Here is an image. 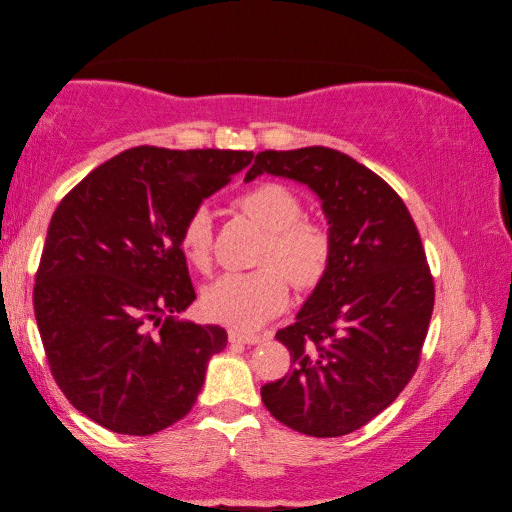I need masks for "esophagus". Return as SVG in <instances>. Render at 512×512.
I'll return each instance as SVG.
<instances>
[{
	"label": "esophagus",
	"instance_id": "1",
	"mask_svg": "<svg viewBox=\"0 0 512 512\" xmlns=\"http://www.w3.org/2000/svg\"><path fill=\"white\" fill-rule=\"evenodd\" d=\"M229 340L236 342V345H258V342H263L265 338H263V335H254V333H245V331L231 329L229 331Z\"/></svg>",
	"mask_w": 512,
	"mask_h": 512
}]
</instances>
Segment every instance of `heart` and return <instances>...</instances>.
<instances>
[{
	"instance_id": "heart-1",
	"label": "heart",
	"mask_w": 512,
	"mask_h": 512,
	"mask_svg": "<svg viewBox=\"0 0 512 512\" xmlns=\"http://www.w3.org/2000/svg\"><path fill=\"white\" fill-rule=\"evenodd\" d=\"M238 206L267 231L254 272H229L204 290V311L236 329H258L286 308L290 281L311 290L331 263V236L324 226L299 220L297 195L279 183H263L238 199ZM181 251L190 265L208 272L213 263V215L206 206L192 211L181 231Z\"/></svg>"
}]
</instances>
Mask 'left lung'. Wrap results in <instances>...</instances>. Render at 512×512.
<instances>
[{
    "instance_id": "obj_1",
    "label": "left lung",
    "mask_w": 512,
    "mask_h": 512,
    "mask_svg": "<svg viewBox=\"0 0 512 512\" xmlns=\"http://www.w3.org/2000/svg\"><path fill=\"white\" fill-rule=\"evenodd\" d=\"M311 188L329 224L331 263L276 333L290 372L265 383V408L313 438H338L388 408L413 379L433 313V279L401 197L354 158L329 147L261 152L245 174Z\"/></svg>"
}]
</instances>
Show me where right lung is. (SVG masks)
<instances>
[{
	"label": "right lung",
	"instance_id": "right-lung-1",
	"mask_svg": "<svg viewBox=\"0 0 512 512\" xmlns=\"http://www.w3.org/2000/svg\"><path fill=\"white\" fill-rule=\"evenodd\" d=\"M251 158L133 147L92 170L54 211L33 311L58 388L104 429L152 435L195 406L226 331L177 317L197 299L181 231Z\"/></svg>",
	"mask_w": 512,
	"mask_h": 512
}]
</instances>
